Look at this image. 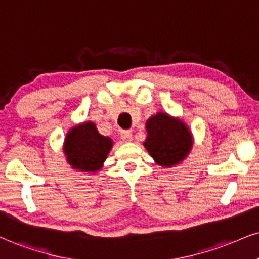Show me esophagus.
I'll list each match as a JSON object with an SVG mask.
<instances>
[{"instance_id":"34e87169","label":"esophagus","mask_w":259,"mask_h":259,"mask_svg":"<svg viewBox=\"0 0 259 259\" xmlns=\"http://www.w3.org/2000/svg\"><path fill=\"white\" fill-rule=\"evenodd\" d=\"M120 137L124 142H131L132 140V132L131 131H121Z\"/></svg>"}]
</instances>
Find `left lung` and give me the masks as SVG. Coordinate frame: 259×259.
Here are the masks:
<instances>
[{
  "label": "left lung",
  "instance_id": "left-lung-1",
  "mask_svg": "<svg viewBox=\"0 0 259 259\" xmlns=\"http://www.w3.org/2000/svg\"><path fill=\"white\" fill-rule=\"evenodd\" d=\"M146 131L148 137L144 146L156 163L163 167L178 164L192 148V136L185 123L165 113L150 117Z\"/></svg>",
  "mask_w": 259,
  "mask_h": 259
}]
</instances>
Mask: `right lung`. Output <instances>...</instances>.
Here are the masks:
<instances>
[{"instance_id":"1","label":"right lung","mask_w":259,"mask_h":259,"mask_svg":"<svg viewBox=\"0 0 259 259\" xmlns=\"http://www.w3.org/2000/svg\"><path fill=\"white\" fill-rule=\"evenodd\" d=\"M111 146V139L101 136L95 123L85 122L69 131L65 140V154L73 168L94 173L101 169Z\"/></svg>"}]
</instances>
